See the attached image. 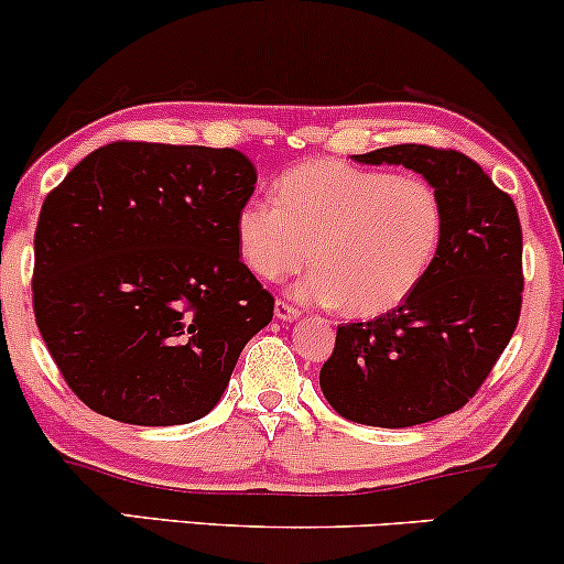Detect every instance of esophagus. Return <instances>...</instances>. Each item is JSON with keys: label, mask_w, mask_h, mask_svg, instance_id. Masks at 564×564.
I'll list each match as a JSON object with an SVG mask.
<instances>
[{"label": "esophagus", "mask_w": 564, "mask_h": 564, "mask_svg": "<svg viewBox=\"0 0 564 564\" xmlns=\"http://www.w3.org/2000/svg\"><path fill=\"white\" fill-rule=\"evenodd\" d=\"M275 318L278 321H296L300 318V310L294 307V304H289V302H283V300H278L275 302Z\"/></svg>", "instance_id": "1"}]
</instances>
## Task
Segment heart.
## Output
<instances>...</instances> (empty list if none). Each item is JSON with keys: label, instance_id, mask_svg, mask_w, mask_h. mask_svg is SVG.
<instances>
[{"label": "heart", "instance_id": "heart-1", "mask_svg": "<svg viewBox=\"0 0 564 564\" xmlns=\"http://www.w3.org/2000/svg\"><path fill=\"white\" fill-rule=\"evenodd\" d=\"M275 193L278 204L249 198L238 209V254L264 281L313 260L318 270L294 289L304 302L377 318L419 289L443 249V198L422 177L321 159L283 172Z\"/></svg>", "mask_w": 564, "mask_h": 564}]
</instances>
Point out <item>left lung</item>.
Returning <instances> with one entry per match:
<instances>
[{
  "instance_id": "obj_1",
  "label": "left lung",
  "mask_w": 564,
  "mask_h": 564,
  "mask_svg": "<svg viewBox=\"0 0 564 564\" xmlns=\"http://www.w3.org/2000/svg\"><path fill=\"white\" fill-rule=\"evenodd\" d=\"M419 172L443 198L435 264L400 307L336 328L321 390L355 424L416 426L475 398L509 345L522 307V228L514 200L469 156L392 145L355 156Z\"/></svg>"
}]
</instances>
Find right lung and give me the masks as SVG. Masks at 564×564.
Listing matches in <instances>:
<instances>
[{"mask_svg":"<svg viewBox=\"0 0 564 564\" xmlns=\"http://www.w3.org/2000/svg\"><path fill=\"white\" fill-rule=\"evenodd\" d=\"M254 183L232 148L121 140L44 198L34 315L84 405L172 426L219 403L246 341L273 321L236 243Z\"/></svg>","mask_w":564,"mask_h":564,"instance_id":"right-lung-1","label":"right lung"}]
</instances>
